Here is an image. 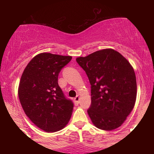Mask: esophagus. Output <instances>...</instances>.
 <instances>
[{"instance_id": "1", "label": "esophagus", "mask_w": 154, "mask_h": 154, "mask_svg": "<svg viewBox=\"0 0 154 154\" xmlns=\"http://www.w3.org/2000/svg\"><path fill=\"white\" fill-rule=\"evenodd\" d=\"M74 100H75V103L76 104H78L79 103V97L77 95V96H76L75 98H74Z\"/></svg>"}]
</instances>
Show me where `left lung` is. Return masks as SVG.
<instances>
[{"instance_id":"left-lung-1","label":"left lung","mask_w":154,"mask_h":154,"mask_svg":"<svg viewBox=\"0 0 154 154\" xmlns=\"http://www.w3.org/2000/svg\"><path fill=\"white\" fill-rule=\"evenodd\" d=\"M91 85L88 115L96 128L113 130L124 123L133 109L137 83L133 68L114 49L95 51L76 59Z\"/></svg>"}]
</instances>
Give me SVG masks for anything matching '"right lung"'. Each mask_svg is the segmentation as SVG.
<instances>
[{
  "label": "right lung",
  "instance_id": "obj_1",
  "mask_svg": "<svg viewBox=\"0 0 154 154\" xmlns=\"http://www.w3.org/2000/svg\"><path fill=\"white\" fill-rule=\"evenodd\" d=\"M72 56L42 53L29 61L19 85V98L26 115L47 132L59 131L69 121L74 104L58 84V77Z\"/></svg>",
  "mask_w": 154,
  "mask_h": 154
}]
</instances>
